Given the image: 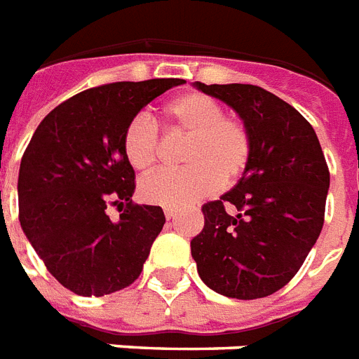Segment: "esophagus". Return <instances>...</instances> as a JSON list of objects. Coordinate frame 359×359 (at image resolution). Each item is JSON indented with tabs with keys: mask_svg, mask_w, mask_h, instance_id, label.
I'll return each instance as SVG.
<instances>
[{
	"mask_svg": "<svg viewBox=\"0 0 359 359\" xmlns=\"http://www.w3.org/2000/svg\"><path fill=\"white\" fill-rule=\"evenodd\" d=\"M176 215H177L176 209H172V208H166V209H165V217H166V219H168V220L174 219Z\"/></svg>",
	"mask_w": 359,
	"mask_h": 359,
	"instance_id": "esophagus-1",
	"label": "esophagus"
}]
</instances>
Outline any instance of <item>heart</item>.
I'll use <instances>...</instances> for the list:
<instances>
[{"label":"heart","mask_w":359,"mask_h":359,"mask_svg":"<svg viewBox=\"0 0 359 359\" xmlns=\"http://www.w3.org/2000/svg\"><path fill=\"white\" fill-rule=\"evenodd\" d=\"M172 130L189 135L183 150L185 168L165 170L140 182L142 200L165 208H185L219 191L246 170L252 157V133L241 118L209 94L183 93L166 103ZM126 159L135 170L150 172L161 156V130L148 113H137L122 137Z\"/></svg>","instance_id":"1"}]
</instances>
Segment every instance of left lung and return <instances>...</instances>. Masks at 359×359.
I'll return each instance as SVG.
<instances>
[{
    "mask_svg": "<svg viewBox=\"0 0 359 359\" xmlns=\"http://www.w3.org/2000/svg\"><path fill=\"white\" fill-rule=\"evenodd\" d=\"M233 107L252 133V157L237 185L202 205L191 241L202 282L254 300L287 285L325 224L330 170L317 133L293 105L256 85H205Z\"/></svg>",
    "mask_w": 359,
    "mask_h": 359,
    "instance_id": "8db88e82",
    "label": "left lung"
}]
</instances>
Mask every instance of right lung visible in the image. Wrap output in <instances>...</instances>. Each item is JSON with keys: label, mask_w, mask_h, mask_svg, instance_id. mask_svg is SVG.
<instances>
[{"label": "right lung", "mask_w": 359, "mask_h": 359, "mask_svg": "<svg viewBox=\"0 0 359 359\" xmlns=\"http://www.w3.org/2000/svg\"><path fill=\"white\" fill-rule=\"evenodd\" d=\"M182 83L88 88L57 105L31 137L20 163V224L46 269L72 293L103 297L140 276L165 213L131 200L135 170L122 137L140 109ZM109 205L121 211L118 223L108 219Z\"/></svg>", "instance_id": "add662e5"}]
</instances>
